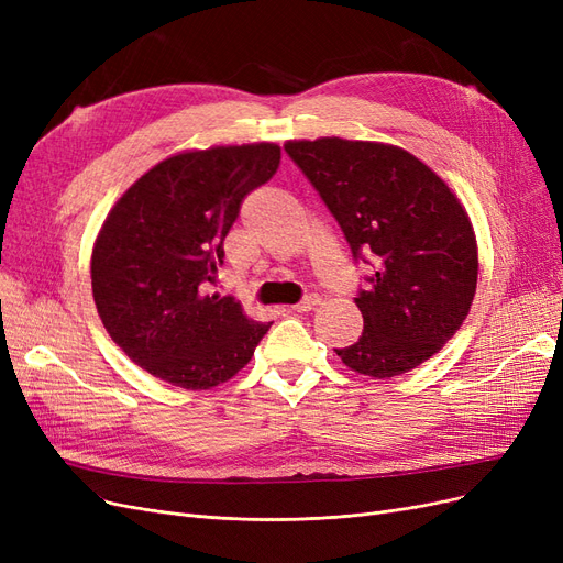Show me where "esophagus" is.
Wrapping results in <instances>:
<instances>
[{
    "mask_svg": "<svg viewBox=\"0 0 563 563\" xmlns=\"http://www.w3.org/2000/svg\"><path fill=\"white\" fill-rule=\"evenodd\" d=\"M319 302H321V298L317 294H310V296H305L300 302H296L291 310H296V312H310V310L317 308Z\"/></svg>",
    "mask_w": 563,
    "mask_h": 563,
    "instance_id": "esophagus-1",
    "label": "esophagus"
}]
</instances>
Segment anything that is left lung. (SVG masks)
<instances>
[{"mask_svg":"<svg viewBox=\"0 0 563 563\" xmlns=\"http://www.w3.org/2000/svg\"><path fill=\"white\" fill-rule=\"evenodd\" d=\"M284 150L338 220L352 258L373 267L354 298L364 331L335 354L371 378L420 366L463 327L474 300L479 258L465 207L395 145L317 139Z\"/></svg>","mask_w":563,"mask_h":563,"instance_id":"1","label":"left lung"}]
</instances>
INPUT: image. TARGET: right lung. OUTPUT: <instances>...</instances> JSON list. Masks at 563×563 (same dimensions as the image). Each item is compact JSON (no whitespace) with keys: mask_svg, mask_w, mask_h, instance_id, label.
Wrapping results in <instances>:
<instances>
[{"mask_svg":"<svg viewBox=\"0 0 563 563\" xmlns=\"http://www.w3.org/2000/svg\"><path fill=\"white\" fill-rule=\"evenodd\" d=\"M275 143L180 152L152 166L108 213L91 255L100 321L133 364L185 389L240 373L269 323L203 294L244 197L277 174Z\"/></svg>","mask_w":563,"mask_h":563,"instance_id":"right-lung-1","label":"right lung"}]
</instances>
